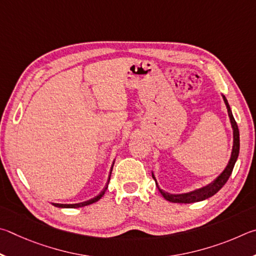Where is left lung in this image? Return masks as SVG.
I'll return each mask as SVG.
<instances>
[{
  "label": "left lung",
  "instance_id": "obj_1",
  "mask_svg": "<svg viewBox=\"0 0 256 256\" xmlns=\"http://www.w3.org/2000/svg\"><path fill=\"white\" fill-rule=\"evenodd\" d=\"M222 98H224V101H225V103H226L228 116H230L232 130H234V145H232V152L230 163H228L226 168L224 170V172L212 183V184L201 188V189H198L196 191L189 192V194H168V192H164L163 190H160L158 186V182H156V180H155L154 174H153V178L156 182V186H158L160 194L164 196V199L170 201V202L192 204V202H198V201H202L204 199H208V198H210V196H212L214 194H216L217 192L220 190L224 186H225V183L228 181V178H230V174L232 172V168H234V166H235V163H236L237 158H238V154H240V130H238V127H237V124L234 119V116H232L230 106V104H228L226 98L225 96H222Z\"/></svg>",
  "mask_w": 256,
  "mask_h": 256
}]
</instances>
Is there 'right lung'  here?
I'll list each match as a JSON object with an SVG mask.
<instances>
[{
    "mask_svg": "<svg viewBox=\"0 0 256 256\" xmlns=\"http://www.w3.org/2000/svg\"><path fill=\"white\" fill-rule=\"evenodd\" d=\"M112 166H114V165H112ZM110 174H111V173H110ZM106 190V186L104 188V190H103L100 194H98V196H96V198H93V199L88 200V201H85V202H82V204H52L55 206V207H58V208H80V207H84V206L92 204H94V202H96L98 200H100V199H101V196H102L103 194H104Z\"/></svg>",
    "mask_w": 256,
    "mask_h": 256,
    "instance_id": "obj_1",
    "label": "right lung"
}]
</instances>
